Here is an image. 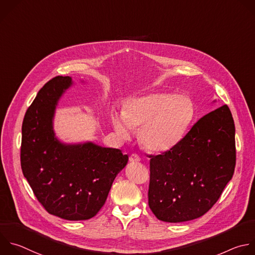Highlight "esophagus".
<instances>
[{
    "mask_svg": "<svg viewBox=\"0 0 255 255\" xmlns=\"http://www.w3.org/2000/svg\"><path fill=\"white\" fill-rule=\"evenodd\" d=\"M129 161L132 162V163H136V162H139L140 161V157L136 154H132L130 157H129Z\"/></svg>",
    "mask_w": 255,
    "mask_h": 255,
    "instance_id": "obj_1",
    "label": "esophagus"
}]
</instances>
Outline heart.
Wrapping results in <instances>:
<instances>
[{"label": "heart", "instance_id": "heart-1", "mask_svg": "<svg viewBox=\"0 0 255 255\" xmlns=\"http://www.w3.org/2000/svg\"><path fill=\"white\" fill-rule=\"evenodd\" d=\"M194 117V105L183 94L156 92L130 100L123 115L113 116L115 130L130 137V128L139 129V140L152 152L172 148L184 136Z\"/></svg>", "mask_w": 255, "mask_h": 255}]
</instances>
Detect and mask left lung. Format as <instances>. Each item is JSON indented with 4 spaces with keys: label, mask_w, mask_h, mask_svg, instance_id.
I'll return each instance as SVG.
<instances>
[{
    "label": "left lung",
    "mask_w": 255,
    "mask_h": 255,
    "mask_svg": "<svg viewBox=\"0 0 255 255\" xmlns=\"http://www.w3.org/2000/svg\"><path fill=\"white\" fill-rule=\"evenodd\" d=\"M148 157L154 215L173 223L204 215L234 173L235 127L228 106L204 115L172 148Z\"/></svg>",
    "instance_id": "left-lung-1"
}]
</instances>
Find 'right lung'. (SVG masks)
<instances>
[{
    "label": "right lung",
    "mask_w": 255,
    "mask_h": 255,
    "mask_svg": "<svg viewBox=\"0 0 255 255\" xmlns=\"http://www.w3.org/2000/svg\"><path fill=\"white\" fill-rule=\"evenodd\" d=\"M71 84L69 76L53 78L28 108L22 125L21 167L46 211L66 220H87L105 204L128 156L119 149L90 142L66 145L55 138V108Z\"/></svg>",
    "instance_id": "obj_1"
}]
</instances>
